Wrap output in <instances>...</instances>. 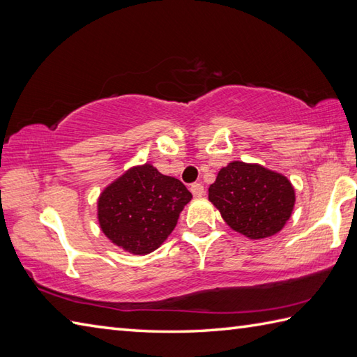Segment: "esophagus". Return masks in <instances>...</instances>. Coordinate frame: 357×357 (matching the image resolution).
I'll use <instances>...</instances> for the list:
<instances>
[{"instance_id":"1","label":"esophagus","mask_w":357,"mask_h":357,"mask_svg":"<svg viewBox=\"0 0 357 357\" xmlns=\"http://www.w3.org/2000/svg\"><path fill=\"white\" fill-rule=\"evenodd\" d=\"M190 192L193 193L195 198H201V196H204V193H206V188H204L202 184L195 183V184H192V187H190Z\"/></svg>"}]
</instances>
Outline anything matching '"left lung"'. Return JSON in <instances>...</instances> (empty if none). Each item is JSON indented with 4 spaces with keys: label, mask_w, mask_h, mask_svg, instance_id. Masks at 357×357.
<instances>
[{
    "label": "left lung",
    "mask_w": 357,
    "mask_h": 357,
    "mask_svg": "<svg viewBox=\"0 0 357 357\" xmlns=\"http://www.w3.org/2000/svg\"><path fill=\"white\" fill-rule=\"evenodd\" d=\"M208 199L230 229L248 239L284 229L294 207V188L284 174L259 164L233 161L219 170Z\"/></svg>",
    "instance_id": "1"
}]
</instances>
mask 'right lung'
I'll list each match as a JSON object with an SVG mask.
<instances>
[{"instance_id": "obj_1", "label": "right lung", "mask_w": 357, "mask_h": 357, "mask_svg": "<svg viewBox=\"0 0 357 357\" xmlns=\"http://www.w3.org/2000/svg\"><path fill=\"white\" fill-rule=\"evenodd\" d=\"M192 193L179 179L153 165L128 169L104 188L98 221L113 244L133 255H149L169 238Z\"/></svg>"}]
</instances>
